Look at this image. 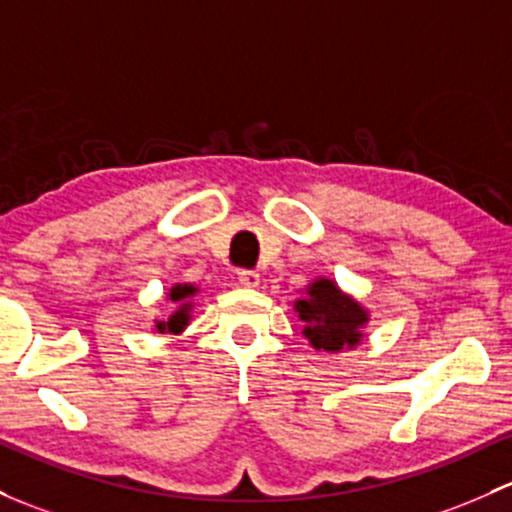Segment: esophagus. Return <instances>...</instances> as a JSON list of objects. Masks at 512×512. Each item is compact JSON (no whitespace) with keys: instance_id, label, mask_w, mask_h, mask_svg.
<instances>
[{"instance_id":"obj_1","label":"esophagus","mask_w":512,"mask_h":512,"mask_svg":"<svg viewBox=\"0 0 512 512\" xmlns=\"http://www.w3.org/2000/svg\"><path fill=\"white\" fill-rule=\"evenodd\" d=\"M238 282L242 284V287L255 289L257 284H260V274H257L255 270H240L238 272Z\"/></svg>"}]
</instances>
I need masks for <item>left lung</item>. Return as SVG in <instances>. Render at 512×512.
<instances>
[{
  "mask_svg": "<svg viewBox=\"0 0 512 512\" xmlns=\"http://www.w3.org/2000/svg\"><path fill=\"white\" fill-rule=\"evenodd\" d=\"M294 311L304 321V336L311 346L326 353L358 346L363 338L360 328L368 324V311L326 277L314 279L306 287L304 297L294 301Z\"/></svg>",
  "mask_w": 512,
  "mask_h": 512,
  "instance_id": "obj_1",
  "label": "left lung"
}]
</instances>
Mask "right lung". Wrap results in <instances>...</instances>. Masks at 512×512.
I'll return each mask as SVG.
<instances>
[{
  "label": "right lung",
  "instance_id": "obj_1",
  "mask_svg": "<svg viewBox=\"0 0 512 512\" xmlns=\"http://www.w3.org/2000/svg\"><path fill=\"white\" fill-rule=\"evenodd\" d=\"M198 289L193 287V284H174V287L169 289V301L171 304H176L174 314L169 316V319L164 321H157V331L159 333H181L184 328L188 326V321H191V309H193V294H196Z\"/></svg>",
  "mask_w": 512,
  "mask_h": 512
}]
</instances>
